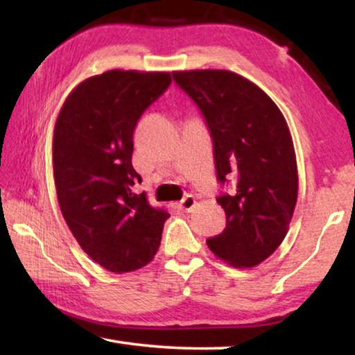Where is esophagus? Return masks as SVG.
Masks as SVG:
<instances>
[{
    "label": "esophagus",
    "mask_w": 355,
    "mask_h": 355,
    "mask_svg": "<svg viewBox=\"0 0 355 355\" xmlns=\"http://www.w3.org/2000/svg\"><path fill=\"white\" fill-rule=\"evenodd\" d=\"M194 207H196V197L194 196H186L184 199L180 202V208H182L183 211L189 213Z\"/></svg>",
    "instance_id": "34e87169"
}]
</instances>
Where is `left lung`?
I'll use <instances>...</instances> for the list:
<instances>
[{"instance_id":"1","label":"left lung","mask_w":355,"mask_h":355,"mask_svg":"<svg viewBox=\"0 0 355 355\" xmlns=\"http://www.w3.org/2000/svg\"><path fill=\"white\" fill-rule=\"evenodd\" d=\"M199 106L213 137L218 180H236L219 196L227 224L207 239L209 250L235 268H254L286 236L297 200V164L286 120L266 92L228 70L172 71Z\"/></svg>"}]
</instances>
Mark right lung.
<instances>
[{
  "label": "right lung",
  "mask_w": 355,
  "mask_h": 355,
  "mask_svg": "<svg viewBox=\"0 0 355 355\" xmlns=\"http://www.w3.org/2000/svg\"><path fill=\"white\" fill-rule=\"evenodd\" d=\"M171 83L169 71H105L78 84L56 120L59 207L81 249L111 272L152 261L171 216L135 194L141 175L131 164L137 120Z\"/></svg>",
  "instance_id": "obj_1"
}]
</instances>
